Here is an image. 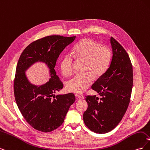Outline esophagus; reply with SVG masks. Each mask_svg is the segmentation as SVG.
<instances>
[{
  "label": "esophagus",
  "mask_w": 150,
  "mask_h": 150,
  "mask_svg": "<svg viewBox=\"0 0 150 150\" xmlns=\"http://www.w3.org/2000/svg\"><path fill=\"white\" fill-rule=\"evenodd\" d=\"M75 96H76L77 98H78V99H84V96H83V95H81V94H75Z\"/></svg>",
  "instance_id": "1"
}]
</instances>
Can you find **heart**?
I'll use <instances>...</instances> for the list:
<instances>
[{
  "label": "heart",
  "mask_w": 150,
  "mask_h": 150,
  "mask_svg": "<svg viewBox=\"0 0 150 150\" xmlns=\"http://www.w3.org/2000/svg\"><path fill=\"white\" fill-rule=\"evenodd\" d=\"M73 56L86 61L84 72L78 74L67 83V88L71 92L82 93L92 84L94 76L98 78L106 71L111 58V52L106 46H101L98 42L89 39H84L74 47ZM73 60L66 56L61 62V70L65 76H71L73 72Z\"/></svg>",
  "instance_id": "b5f03b06"
}]
</instances>
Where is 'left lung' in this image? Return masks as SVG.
I'll use <instances>...</instances> for the list:
<instances>
[{
  "instance_id": "8db88e82",
  "label": "left lung",
  "mask_w": 150,
  "mask_h": 150,
  "mask_svg": "<svg viewBox=\"0 0 150 150\" xmlns=\"http://www.w3.org/2000/svg\"><path fill=\"white\" fill-rule=\"evenodd\" d=\"M112 56L110 65L91 88L102 98L86 96L88 109L83 114L86 126L94 133L110 132L119 124L128 107L133 76V67L125 49L110 38Z\"/></svg>"
}]
</instances>
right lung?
Masks as SVG:
<instances>
[{
  "instance_id": "obj_1",
  "label": "right lung",
  "mask_w": 150,
  "mask_h": 150,
  "mask_svg": "<svg viewBox=\"0 0 150 150\" xmlns=\"http://www.w3.org/2000/svg\"><path fill=\"white\" fill-rule=\"evenodd\" d=\"M76 37L49 35L32 42L18 61L13 84L17 105L33 128L51 132L64 122L69 108L75 101L73 93L55 95L63 84L54 69L57 59ZM42 62L49 69L50 79L41 85L32 83L25 72L35 63Z\"/></svg>"
}]
</instances>
